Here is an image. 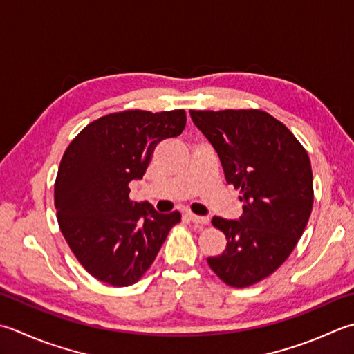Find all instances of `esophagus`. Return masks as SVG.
Masks as SVG:
<instances>
[{
	"instance_id": "obj_1",
	"label": "esophagus",
	"mask_w": 354,
	"mask_h": 354,
	"mask_svg": "<svg viewBox=\"0 0 354 354\" xmlns=\"http://www.w3.org/2000/svg\"><path fill=\"white\" fill-rule=\"evenodd\" d=\"M187 218H189L192 223H195V224L207 225V224L210 223V218L209 216H198V214H193V213H187Z\"/></svg>"
}]
</instances>
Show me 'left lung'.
<instances>
[{"instance_id":"obj_1","label":"left lung","mask_w":354,"mask_h":354,"mask_svg":"<svg viewBox=\"0 0 354 354\" xmlns=\"http://www.w3.org/2000/svg\"><path fill=\"white\" fill-rule=\"evenodd\" d=\"M190 116L216 150L227 184L242 193L238 221L213 218L227 247L207 262L227 286L248 287L276 272L306 230L313 207L310 158L262 110H190Z\"/></svg>"}]
</instances>
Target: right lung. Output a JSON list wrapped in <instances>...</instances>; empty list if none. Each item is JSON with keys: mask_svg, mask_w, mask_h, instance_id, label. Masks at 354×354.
<instances>
[{"mask_svg": "<svg viewBox=\"0 0 354 354\" xmlns=\"http://www.w3.org/2000/svg\"><path fill=\"white\" fill-rule=\"evenodd\" d=\"M184 110L110 113L68 145L55 183V209L68 247L87 272L113 287L140 281L181 213L130 201L156 145L183 133Z\"/></svg>", "mask_w": 354, "mask_h": 354, "instance_id": "right-lung-1", "label": "right lung"}]
</instances>
